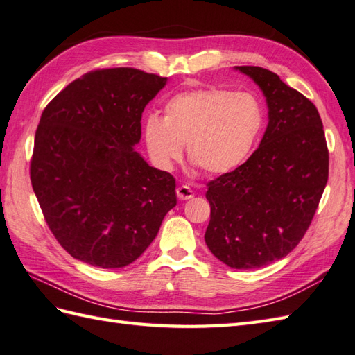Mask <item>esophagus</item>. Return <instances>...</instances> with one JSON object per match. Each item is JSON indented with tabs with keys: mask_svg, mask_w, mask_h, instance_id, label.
<instances>
[{
	"mask_svg": "<svg viewBox=\"0 0 355 355\" xmlns=\"http://www.w3.org/2000/svg\"><path fill=\"white\" fill-rule=\"evenodd\" d=\"M177 196L178 200L181 201H186V200H191V198H193V191L189 186L186 184H181L178 189H177Z\"/></svg>",
	"mask_w": 355,
	"mask_h": 355,
	"instance_id": "34e87169",
	"label": "esophagus"
}]
</instances>
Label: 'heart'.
Here are the masks:
<instances>
[{
  "label": "heart",
  "mask_w": 355,
  "mask_h": 355,
  "mask_svg": "<svg viewBox=\"0 0 355 355\" xmlns=\"http://www.w3.org/2000/svg\"><path fill=\"white\" fill-rule=\"evenodd\" d=\"M162 119L144 122V142L155 166L171 171L183 155L207 175H222L248 157L263 128L261 105L246 92L201 87L164 103Z\"/></svg>",
  "instance_id": "b5f03b06"
}]
</instances>
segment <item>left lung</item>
<instances>
[{
	"instance_id": "obj_1",
	"label": "left lung",
	"mask_w": 355,
	"mask_h": 355,
	"mask_svg": "<svg viewBox=\"0 0 355 355\" xmlns=\"http://www.w3.org/2000/svg\"><path fill=\"white\" fill-rule=\"evenodd\" d=\"M234 69L260 87L269 122L251 157L207 184L204 239L227 266L254 269L286 257L306 234L328 181V148L310 100L269 69Z\"/></svg>"
}]
</instances>
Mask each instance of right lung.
Returning <instances> with one entry per match:
<instances>
[{
    "mask_svg": "<svg viewBox=\"0 0 355 355\" xmlns=\"http://www.w3.org/2000/svg\"><path fill=\"white\" fill-rule=\"evenodd\" d=\"M166 81L133 68L92 71L45 107L31 186L49 230L73 259L104 269L130 265L177 205L175 178L135 150L144 109Z\"/></svg>",
    "mask_w": 355,
    "mask_h": 355,
    "instance_id": "add662e5",
    "label": "right lung"
}]
</instances>
